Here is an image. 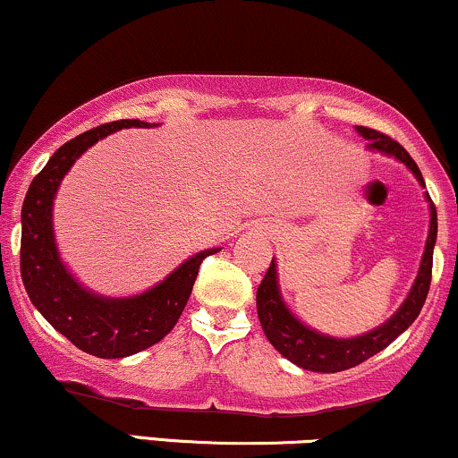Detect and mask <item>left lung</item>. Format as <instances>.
Segmentation results:
<instances>
[{
    "mask_svg": "<svg viewBox=\"0 0 458 458\" xmlns=\"http://www.w3.org/2000/svg\"><path fill=\"white\" fill-rule=\"evenodd\" d=\"M357 133L361 138L370 140L368 141V148H375L386 152V155L396 157L398 161H403L409 170L413 172L415 178L424 185V178L420 167L415 165L407 150L398 144L396 140L387 138L386 133L368 127H357ZM430 199V196H427ZM435 239H437V211H435V204L430 202V230H428V241L427 250H424L422 265H420L418 277L409 293V297L404 299L394 317L383 323L379 329L370 331V334L360 335V338H329V335H320L317 331L308 329L306 325L299 323V320L288 312V308L284 306L280 291H277V280H276V262L271 260L269 269H267L265 277H262L259 293H256V308H259V318L262 325V331L269 338V343L276 346L280 353L291 360L293 364L306 368V370L314 372H340L346 368H353L361 361L370 360L372 355H377L379 351L386 349L387 344H392L398 335L403 334L409 325L418 318L420 310H422L424 301H427L428 288H430V276H433V247Z\"/></svg>",
    "mask_w": 458,
    "mask_h": 458,
    "instance_id": "1",
    "label": "left lung"
}]
</instances>
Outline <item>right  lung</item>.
<instances>
[{
    "instance_id": "1",
    "label": "right lung",
    "mask_w": 458,
    "mask_h": 458,
    "mask_svg": "<svg viewBox=\"0 0 458 458\" xmlns=\"http://www.w3.org/2000/svg\"><path fill=\"white\" fill-rule=\"evenodd\" d=\"M140 120H115L77 135L54 152L34 176L21 211V277L38 312L86 353L115 360L157 344L170 334L191 295L204 250L140 297L105 299L83 291L57 256L51 204L60 181L83 150L118 129L144 127Z\"/></svg>"
}]
</instances>
